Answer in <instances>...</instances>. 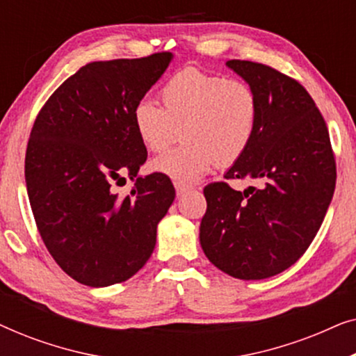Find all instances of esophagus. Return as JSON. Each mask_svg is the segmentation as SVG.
Returning a JSON list of instances; mask_svg holds the SVG:
<instances>
[{"label": "esophagus", "mask_w": 356, "mask_h": 356, "mask_svg": "<svg viewBox=\"0 0 356 356\" xmlns=\"http://www.w3.org/2000/svg\"><path fill=\"white\" fill-rule=\"evenodd\" d=\"M175 189H177V194H178V196H181L183 193H186L188 189H191V186H189V184H184V183L175 181Z\"/></svg>", "instance_id": "1"}]
</instances>
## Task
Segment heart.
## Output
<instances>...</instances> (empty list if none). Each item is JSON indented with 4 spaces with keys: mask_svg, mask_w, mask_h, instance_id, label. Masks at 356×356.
<instances>
[{
    "mask_svg": "<svg viewBox=\"0 0 356 356\" xmlns=\"http://www.w3.org/2000/svg\"><path fill=\"white\" fill-rule=\"evenodd\" d=\"M162 108L150 100L134 105L133 124L150 152H165L178 139L184 143L152 160L154 172L179 183L201 178L212 163L230 167L256 138L261 105L248 82L186 67L165 82Z\"/></svg>",
    "mask_w": 356,
    "mask_h": 356,
    "instance_id": "1",
    "label": "heart"
}]
</instances>
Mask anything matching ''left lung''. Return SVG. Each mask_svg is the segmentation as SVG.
Here are the masks:
<instances>
[{"label": "left lung", "instance_id": "obj_1", "mask_svg": "<svg viewBox=\"0 0 356 356\" xmlns=\"http://www.w3.org/2000/svg\"><path fill=\"white\" fill-rule=\"evenodd\" d=\"M227 66L261 105L254 140L225 173L252 186L241 193L225 181L207 184L199 240L225 274L261 280L293 266L314 240L334 196L335 159L323 115L298 81L261 63Z\"/></svg>", "mask_w": 356, "mask_h": 356}]
</instances>
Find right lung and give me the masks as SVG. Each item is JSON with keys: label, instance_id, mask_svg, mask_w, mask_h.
<instances>
[{"label": "right lung", "instance_id": "1", "mask_svg": "<svg viewBox=\"0 0 356 356\" xmlns=\"http://www.w3.org/2000/svg\"><path fill=\"white\" fill-rule=\"evenodd\" d=\"M172 58L162 51L89 63L53 92L33 123L26 152L33 218L53 259L79 284H120L152 254L175 188L167 175H138L147 149L133 110ZM126 176L135 188L121 198L114 186Z\"/></svg>", "mask_w": 356, "mask_h": 356}]
</instances>
